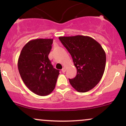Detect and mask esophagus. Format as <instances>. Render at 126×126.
<instances>
[{"label": "esophagus", "instance_id": "34e87169", "mask_svg": "<svg viewBox=\"0 0 126 126\" xmlns=\"http://www.w3.org/2000/svg\"><path fill=\"white\" fill-rule=\"evenodd\" d=\"M66 68H65L64 67H63V69H62V72H63V73H64L65 72H66Z\"/></svg>", "mask_w": 126, "mask_h": 126}]
</instances>
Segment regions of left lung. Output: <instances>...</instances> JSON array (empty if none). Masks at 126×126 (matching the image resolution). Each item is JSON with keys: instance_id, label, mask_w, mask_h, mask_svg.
<instances>
[{"instance_id": "left-lung-1", "label": "left lung", "mask_w": 126, "mask_h": 126, "mask_svg": "<svg viewBox=\"0 0 126 126\" xmlns=\"http://www.w3.org/2000/svg\"><path fill=\"white\" fill-rule=\"evenodd\" d=\"M59 40L71 55L77 75L69 79L72 87L79 92L93 89L103 76L106 54L102 46L88 36L59 37Z\"/></svg>"}]
</instances>
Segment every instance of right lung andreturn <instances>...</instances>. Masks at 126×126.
Returning <instances> with one entry per match:
<instances>
[{
  "mask_svg": "<svg viewBox=\"0 0 126 126\" xmlns=\"http://www.w3.org/2000/svg\"><path fill=\"white\" fill-rule=\"evenodd\" d=\"M53 39H35L22 49L18 62L20 76L27 87L35 94L46 96L56 86L59 70L54 69L48 56Z\"/></svg>",
  "mask_w": 126,
  "mask_h": 126,
  "instance_id": "1",
  "label": "right lung"
}]
</instances>
